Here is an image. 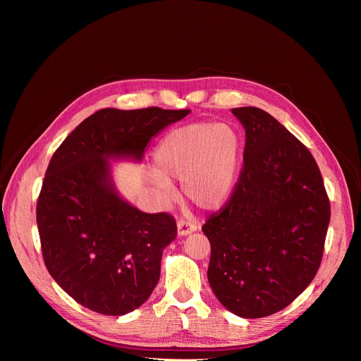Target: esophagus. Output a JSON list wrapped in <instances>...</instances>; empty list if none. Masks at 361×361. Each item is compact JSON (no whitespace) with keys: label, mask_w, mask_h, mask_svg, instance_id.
Returning a JSON list of instances; mask_svg holds the SVG:
<instances>
[{"label":"esophagus","mask_w":361,"mask_h":361,"mask_svg":"<svg viewBox=\"0 0 361 361\" xmlns=\"http://www.w3.org/2000/svg\"><path fill=\"white\" fill-rule=\"evenodd\" d=\"M195 231H197V226H195L194 223L185 221V220L178 221V235L179 236H187Z\"/></svg>","instance_id":"34e87169"}]
</instances>
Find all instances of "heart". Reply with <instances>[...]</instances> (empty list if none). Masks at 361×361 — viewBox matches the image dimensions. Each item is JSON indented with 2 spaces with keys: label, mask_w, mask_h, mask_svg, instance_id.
Listing matches in <instances>:
<instances>
[{
  "label": "heart",
  "mask_w": 361,
  "mask_h": 361,
  "mask_svg": "<svg viewBox=\"0 0 361 361\" xmlns=\"http://www.w3.org/2000/svg\"><path fill=\"white\" fill-rule=\"evenodd\" d=\"M239 137L226 123H191L171 130L154 155V187L171 197V180H182L185 197L202 209L220 207L233 188Z\"/></svg>",
  "instance_id": "heart-1"
}]
</instances>
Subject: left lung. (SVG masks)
Wrapping results in <instances>:
<instances>
[{"mask_svg": "<svg viewBox=\"0 0 361 361\" xmlns=\"http://www.w3.org/2000/svg\"><path fill=\"white\" fill-rule=\"evenodd\" d=\"M232 113L245 129L244 167L231 199L202 231L211 243L207 280L215 297L255 319L288 307L314 279L330 202L298 138L260 108Z\"/></svg>", "mask_w": 361, "mask_h": 361, "instance_id": "1", "label": "left lung"}]
</instances>
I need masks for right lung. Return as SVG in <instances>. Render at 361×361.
Segmentation results:
<instances>
[{
  "label": "right lung",
  "mask_w": 361,
  "mask_h": 361,
  "mask_svg": "<svg viewBox=\"0 0 361 361\" xmlns=\"http://www.w3.org/2000/svg\"><path fill=\"white\" fill-rule=\"evenodd\" d=\"M190 113L104 108L52 155L36 209L42 255L51 277L84 307L122 316L154 292L176 221L126 202L114 185L111 161L140 162L152 138Z\"/></svg>",
  "instance_id": "right-lung-1"
}]
</instances>
